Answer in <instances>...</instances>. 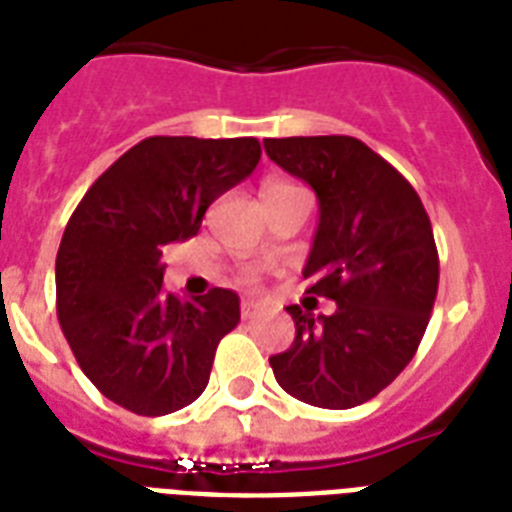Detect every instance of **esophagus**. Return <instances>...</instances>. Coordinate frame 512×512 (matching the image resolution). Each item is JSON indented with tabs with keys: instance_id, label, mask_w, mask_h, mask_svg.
I'll return each instance as SVG.
<instances>
[{
	"instance_id": "1",
	"label": "esophagus",
	"mask_w": 512,
	"mask_h": 512,
	"mask_svg": "<svg viewBox=\"0 0 512 512\" xmlns=\"http://www.w3.org/2000/svg\"><path fill=\"white\" fill-rule=\"evenodd\" d=\"M260 313H263V307L257 305V302H252V299L242 302V318H244V321H249V318H257Z\"/></svg>"
}]
</instances>
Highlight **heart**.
<instances>
[{
  "label": "heart",
  "mask_w": 512,
  "mask_h": 512,
  "mask_svg": "<svg viewBox=\"0 0 512 512\" xmlns=\"http://www.w3.org/2000/svg\"><path fill=\"white\" fill-rule=\"evenodd\" d=\"M276 186H284V184H270V186H265V191H268V189H276Z\"/></svg>",
  "instance_id": "obj_1"
}]
</instances>
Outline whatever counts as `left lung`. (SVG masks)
<instances>
[{
  "instance_id": "obj_1",
  "label": "left lung",
  "mask_w": 512,
  "mask_h": 512,
  "mask_svg": "<svg viewBox=\"0 0 512 512\" xmlns=\"http://www.w3.org/2000/svg\"><path fill=\"white\" fill-rule=\"evenodd\" d=\"M276 165L318 197V228L302 276L331 315L289 305L297 336L270 357L286 394L328 410L373 400L413 360L439 286L431 220L402 173L352 136L265 139Z\"/></svg>"
}]
</instances>
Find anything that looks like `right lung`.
<instances>
[{
	"label": "right lung",
	"mask_w": 512,
	"mask_h": 512,
	"mask_svg": "<svg viewBox=\"0 0 512 512\" xmlns=\"http://www.w3.org/2000/svg\"><path fill=\"white\" fill-rule=\"evenodd\" d=\"M260 141L149 136L91 184L62 234L57 318L91 384L136 415L191 405L239 294L178 299L162 289L168 244L197 234L205 210L257 168Z\"/></svg>",
	"instance_id": "right-lung-1"
}]
</instances>
